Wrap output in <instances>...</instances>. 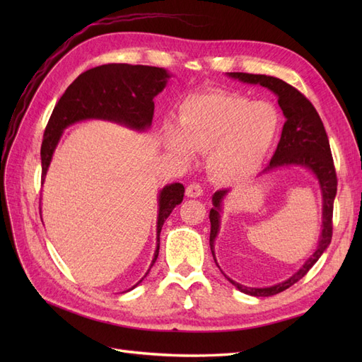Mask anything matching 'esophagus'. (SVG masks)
Listing matches in <instances>:
<instances>
[{
	"label": "esophagus",
	"instance_id": "obj_1",
	"mask_svg": "<svg viewBox=\"0 0 362 362\" xmlns=\"http://www.w3.org/2000/svg\"><path fill=\"white\" fill-rule=\"evenodd\" d=\"M202 189L199 184H190L187 189H185V196L187 198H199V196H202Z\"/></svg>",
	"mask_w": 362,
	"mask_h": 362
}]
</instances>
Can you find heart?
I'll return each mask as SVG.
<instances>
[{
    "label": "heart",
    "mask_w": 362,
    "mask_h": 362,
    "mask_svg": "<svg viewBox=\"0 0 362 362\" xmlns=\"http://www.w3.org/2000/svg\"><path fill=\"white\" fill-rule=\"evenodd\" d=\"M278 108L269 101L225 90L185 98L178 127H163L164 146L189 164L194 152L206 154L211 177L223 185H240L258 173L281 133Z\"/></svg>",
    "instance_id": "obj_1"
}]
</instances>
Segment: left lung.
I'll list each match as a JSON object with an SVG mask.
<instances>
[{
    "mask_svg": "<svg viewBox=\"0 0 362 362\" xmlns=\"http://www.w3.org/2000/svg\"><path fill=\"white\" fill-rule=\"evenodd\" d=\"M226 76L245 84H258L266 87V89L276 95L278 104L284 113V117H286V124H284L275 156L270 160L269 166L259 175H266L279 168H303L314 175L322 192V233L319 235V240H317V247L314 249L313 255H310V258L303 262L302 267L298 272H294L290 278L269 287H247L226 276L221 270L223 276L238 291L249 296H257V298H267V296H273L287 290L293 284L302 279L315 264L317 259L322 257L327 246L331 245L332 210L337 194V175L331 156L329 140H327L322 119L314 105L299 90H296L293 86L276 78V76L270 75L226 72ZM228 194L229 189H225L216 192L211 198L213 208L210 210V247L216 264L217 259L214 254V242L218 235V231H221L222 206ZM217 267L221 269L218 264Z\"/></svg>",
    "mask_w": 362,
    "mask_h": 362,
    "instance_id": "left-lung-1",
    "label": "left lung"
}]
</instances>
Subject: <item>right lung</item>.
Returning <instances> with one entry per match:
<instances>
[{
	"mask_svg": "<svg viewBox=\"0 0 362 362\" xmlns=\"http://www.w3.org/2000/svg\"><path fill=\"white\" fill-rule=\"evenodd\" d=\"M172 74L164 68L144 66V64L110 63L83 72L63 93L54 107L49 122L43 134L40 160L42 182L52 161L63 131L83 120H107L127 127L139 133H145L154 117V98L161 93ZM157 214V247L148 272L131 291L146 278L158 257L160 233L163 223L172 210L182 202L184 185L172 182L158 192Z\"/></svg>",
	"mask_w": 362,
	"mask_h": 362,
	"instance_id": "add662e5",
	"label": "right lung"
}]
</instances>
